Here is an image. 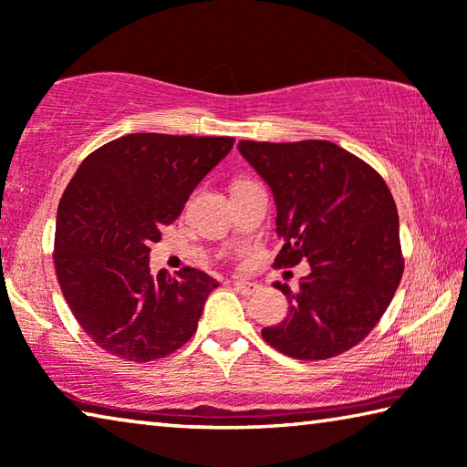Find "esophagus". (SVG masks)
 <instances>
[{
  "label": "esophagus",
  "instance_id": "obj_1",
  "mask_svg": "<svg viewBox=\"0 0 467 467\" xmlns=\"http://www.w3.org/2000/svg\"><path fill=\"white\" fill-rule=\"evenodd\" d=\"M234 289L242 293V296H252V293L258 291V285L252 283V281H234Z\"/></svg>",
  "mask_w": 467,
  "mask_h": 467
}]
</instances>
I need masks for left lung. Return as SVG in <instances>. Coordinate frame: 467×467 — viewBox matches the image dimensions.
I'll return each mask as SVG.
<instances>
[{"instance_id": "left-lung-1", "label": "left lung", "mask_w": 467, "mask_h": 467, "mask_svg": "<svg viewBox=\"0 0 467 467\" xmlns=\"http://www.w3.org/2000/svg\"><path fill=\"white\" fill-rule=\"evenodd\" d=\"M240 153L271 186L276 268L307 260L299 289L276 283L289 299L281 324L263 338L301 361L332 358L367 338L404 273L396 201L378 171L337 143L240 141Z\"/></svg>"}]
</instances>
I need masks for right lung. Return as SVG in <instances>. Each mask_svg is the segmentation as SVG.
I'll return each mask as SVG.
<instances>
[{
	"label": "right lung",
	"mask_w": 467,
	"mask_h": 467,
	"mask_svg": "<svg viewBox=\"0 0 467 467\" xmlns=\"http://www.w3.org/2000/svg\"><path fill=\"white\" fill-rule=\"evenodd\" d=\"M234 137L130 133L81 161L57 209L55 271L78 324L106 353L147 363L174 353L219 287L186 266L150 273L151 242L178 219Z\"/></svg>",
	"instance_id": "1"
}]
</instances>
